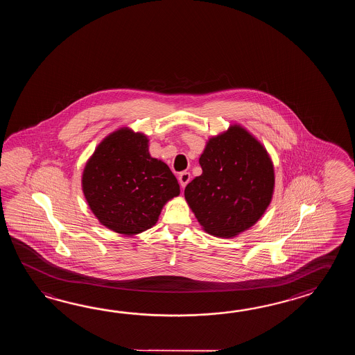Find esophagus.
Returning <instances> with one entry per match:
<instances>
[{
    "label": "esophagus",
    "instance_id": "esophagus-1",
    "mask_svg": "<svg viewBox=\"0 0 355 355\" xmlns=\"http://www.w3.org/2000/svg\"><path fill=\"white\" fill-rule=\"evenodd\" d=\"M190 181V174L184 171L179 175V182H180L181 188H185L188 185V182Z\"/></svg>",
    "mask_w": 355,
    "mask_h": 355
}]
</instances>
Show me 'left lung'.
<instances>
[{
	"label": "left lung",
	"instance_id": "1",
	"mask_svg": "<svg viewBox=\"0 0 355 355\" xmlns=\"http://www.w3.org/2000/svg\"><path fill=\"white\" fill-rule=\"evenodd\" d=\"M203 173L184 191L207 234L232 239L254 226L272 202L274 165L264 146L241 124L207 141L199 157Z\"/></svg>",
	"mask_w": 355,
	"mask_h": 355
}]
</instances>
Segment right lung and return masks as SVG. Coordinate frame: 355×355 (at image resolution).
Here are the masks:
<instances>
[{
  "label": "right lung",
  "mask_w": 355,
  "mask_h": 355,
  "mask_svg": "<svg viewBox=\"0 0 355 355\" xmlns=\"http://www.w3.org/2000/svg\"><path fill=\"white\" fill-rule=\"evenodd\" d=\"M148 137L121 127L106 136L83 168V196L98 222L124 236L157 223L164 205L180 194L175 175L148 152Z\"/></svg>",
  "instance_id": "obj_1"
}]
</instances>
